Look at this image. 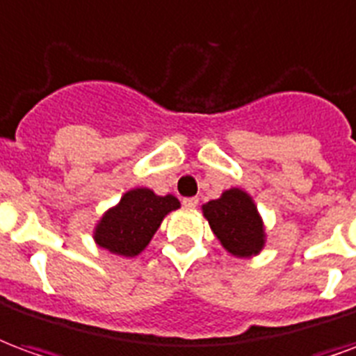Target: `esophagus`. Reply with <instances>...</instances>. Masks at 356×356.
Returning <instances> with one entry per match:
<instances>
[{"instance_id":"obj_1","label":"esophagus","mask_w":356,"mask_h":356,"mask_svg":"<svg viewBox=\"0 0 356 356\" xmlns=\"http://www.w3.org/2000/svg\"><path fill=\"white\" fill-rule=\"evenodd\" d=\"M181 203H184V207H186V209H195L197 204H199V199H197V197H186Z\"/></svg>"}]
</instances>
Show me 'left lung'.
<instances>
[{"label":"left lung","instance_id":"obj_1","mask_svg":"<svg viewBox=\"0 0 356 356\" xmlns=\"http://www.w3.org/2000/svg\"><path fill=\"white\" fill-rule=\"evenodd\" d=\"M210 229L225 250L237 258L260 254L266 245V229L252 197L238 188L227 189L220 199L203 204Z\"/></svg>","mask_w":356,"mask_h":356}]
</instances>
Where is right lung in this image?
<instances>
[{
	"instance_id": "1",
	"label": "right lung",
	"mask_w": 356,
	"mask_h": 356,
	"mask_svg": "<svg viewBox=\"0 0 356 356\" xmlns=\"http://www.w3.org/2000/svg\"><path fill=\"white\" fill-rule=\"evenodd\" d=\"M180 209L175 195H155L152 189L127 191L95 227L96 245L124 258L138 256L159 229L168 212Z\"/></svg>"
}]
</instances>
